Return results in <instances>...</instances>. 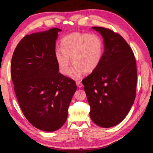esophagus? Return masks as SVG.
<instances>
[{
  "mask_svg": "<svg viewBox=\"0 0 153 153\" xmlns=\"http://www.w3.org/2000/svg\"><path fill=\"white\" fill-rule=\"evenodd\" d=\"M76 85H77L78 87L81 88V87H83V84H82V82H81L80 81H77V82H76Z\"/></svg>",
  "mask_w": 153,
  "mask_h": 153,
  "instance_id": "34e87169",
  "label": "esophagus"
}]
</instances>
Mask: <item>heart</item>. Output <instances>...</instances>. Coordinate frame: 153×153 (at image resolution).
Returning <instances> with one entry per match:
<instances>
[{
    "mask_svg": "<svg viewBox=\"0 0 153 153\" xmlns=\"http://www.w3.org/2000/svg\"><path fill=\"white\" fill-rule=\"evenodd\" d=\"M61 49L55 51V58L61 73L68 75L71 58L75 65L70 75L77 79L83 73H91L98 68L103 55V43L97 34L73 32L61 41Z\"/></svg>",
    "mask_w": 153,
    "mask_h": 153,
    "instance_id": "obj_1",
    "label": "heart"
}]
</instances>
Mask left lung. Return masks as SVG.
I'll return each mask as SVG.
<instances>
[{
  "mask_svg": "<svg viewBox=\"0 0 153 153\" xmlns=\"http://www.w3.org/2000/svg\"><path fill=\"white\" fill-rule=\"evenodd\" d=\"M102 36L104 52L98 68L82 80L90 117L96 124L110 128L121 123L136 96V61L123 37L108 29L93 27Z\"/></svg>",
  "mask_w": 153,
  "mask_h": 153,
  "instance_id": "left-lung-1",
  "label": "left lung"
}]
</instances>
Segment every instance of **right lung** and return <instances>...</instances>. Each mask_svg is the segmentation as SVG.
<instances>
[{"instance_id":"obj_1","label":"right lung","mask_w":153,"mask_h":153,"mask_svg":"<svg viewBox=\"0 0 153 153\" xmlns=\"http://www.w3.org/2000/svg\"><path fill=\"white\" fill-rule=\"evenodd\" d=\"M61 30L26 35L11 59L12 81L22 112L32 126L45 131L57 130L65 123L76 90L75 81L59 73L55 43Z\"/></svg>"}]
</instances>
